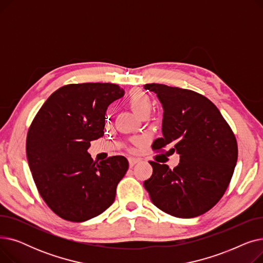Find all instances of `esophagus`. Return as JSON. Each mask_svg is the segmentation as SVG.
I'll return each instance as SVG.
<instances>
[{
  "instance_id": "obj_1",
  "label": "esophagus",
  "mask_w": 263,
  "mask_h": 263,
  "mask_svg": "<svg viewBox=\"0 0 263 263\" xmlns=\"http://www.w3.org/2000/svg\"><path fill=\"white\" fill-rule=\"evenodd\" d=\"M139 162H140L139 159H136V158H129V165H130V167H133L134 165H135L136 163H139Z\"/></svg>"
}]
</instances>
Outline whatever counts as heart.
I'll return each mask as SVG.
<instances>
[{
	"label": "heart",
	"mask_w": 263,
	"mask_h": 263,
	"mask_svg": "<svg viewBox=\"0 0 263 263\" xmlns=\"http://www.w3.org/2000/svg\"><path fill=\"white\" fill-rule=\"evenodd\" d=\"M127 102L133 112L140 117L144 114H150L153 109V101L150 97L141 90H133L129 93Z\"/></svg>",
	"instance_id": "heart-1"
}]
</instances>
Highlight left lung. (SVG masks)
Returning <instances> with one entry per match:
<instances>
[{
  "label": "left lung",
  "mask_w": 263,
  "mask_h": 263,
  "mask_svg": "<svg viewBox=\"0 0 263 263\" xmlns=\"http://www.w3.org/2000/svg\"><path fill=\"white\" fill-rule=\"evenodd\" d=\"M163 107L162 134L154 150L168 146L180 156L174 170L150 162L144 182L153 203L163 212L191 218L209 211L228 187L238 160L237 140L218 108L204 96L164 84L144 85Z\"/></svg>",
  "instance_id": "1"
}]
</instances>
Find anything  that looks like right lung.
Instances as JSON below:
<instances>
[{
    "label": "right lung",
    "mask_w": 263,
    "mask_h": 263,
    "mask_svg": "<svg viewBox=\"0 0 263 263\" xmlns=\"http://www.w3.org/2000/svg\"><path fill=\"white\" fill-rule=\"evenodd\" d=\"M124 90L110 83L69 84L54 91L35 116L26 156L40 196L70 222H85L115 200L129 163L122 156L93 162L90 142L103 136L107 106Z\"/></svg>",
    "instance_id": "1"
}]
</instances>
